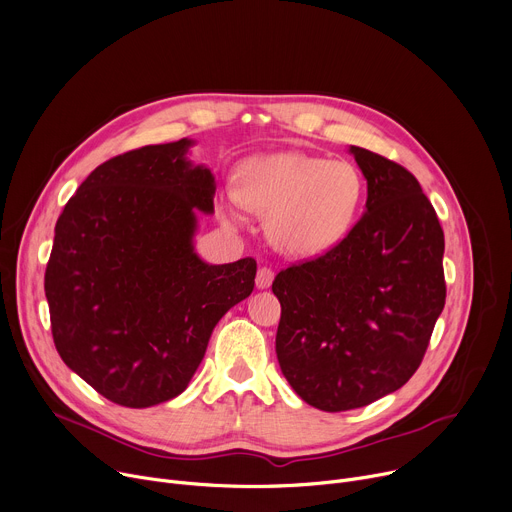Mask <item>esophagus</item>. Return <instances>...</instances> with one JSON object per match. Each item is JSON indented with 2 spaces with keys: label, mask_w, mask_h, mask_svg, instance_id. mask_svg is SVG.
<instances>
[{
  "label": "esophagus",
  "mask_w": 512,
  "mask_h": 512,
  "mask_svg": "<svg viewBox=\"0 0 512 512\" xmlns=\"http://www.w3.org/2000/svg\"><path fill=\"white\" fill-rule=\"evenodd\" d=\"M271 282H273V271H271V267H261V269L257 271V277H255L257 288H259V290H265V288L271 286Z\"/></svg>",
  "instance_id": "esophagus-1"
}]
</instances>
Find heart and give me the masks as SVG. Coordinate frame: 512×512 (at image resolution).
I'll return each instance as SVG.
<instances>
[{
	"label": "heart",
	"instance_id": "heart-1",
	"mask_svg": "<svg viewBox=\"0 0 512 512\" xmlns=\"http://www.w3.org/2000/svg\"><path fill=\"white\" fill-rule=\"evenodd\" d=\"M361 200L363 179L355 165L304 151H282L241 163L237 190H228L224 214L237 220L241 206L263 214L275 249L314 257L349 235Z\"/></svg>",
	"mask_w": 512,
	"mask_h": 512
}]
</instances>
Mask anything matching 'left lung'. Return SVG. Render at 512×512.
Listing matches in <instances>:
<instances>
[{
  "label": "left lung",
  "instance_id": "1",
  "mask_svg": "<svg viewBox=\"0 0 512 512\" xmlns=\"http://www.w3.org/2000/svg\"><path fill=\"white\" fill-rule=\"evenodd\" d=\"M367 179L365 214L324 255L275 275V353L314 408H361L421 365L445 306V239L421 183L402 165L349 147Z\"/></svg>",
  "mask_w": 512,
  "mask_h": 512
}]
</instances>
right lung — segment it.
Segmentation results:
<instances>
[{"label":"right lung","instance_id":"obj_1","mask_svg":"<svg viewBox=\"0 0 512 512\" xmlns=\"http://www.w3.org/2000/svg\"><path fill=\"white\" fill-rule=\"evenodd\" d=\"M190 138L118 155L87 175L57 226L44 294L61 359L104 398L147 408L188 388L218 320L255 288L251 257L210 265L196 212L216 181Z\"/></svg>","mask_w":512,"mask_h":512}]
</instances>
